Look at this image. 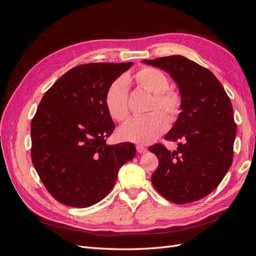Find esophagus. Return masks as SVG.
Instances as JSON below:
<instances>
[{"mask_svg": "<svg viewBox=\"0 0 256 256\" xmlns=\"http://www.w3.org/2000/svg\"><path fill=\"white\" fill-rule=\"evenodd\" d=\"M136 150L138 154H145L147 152V148L143 145H136Z\"/></svg>", "mask_w": 256, "mask_h": 256, "instance_id": "34e87169", "label": "esophagus"}]
</instances>
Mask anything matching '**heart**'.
Listing matches in <instances>:
<instances>
[{"label":"heart","mask_w":256,"mask_h":256,"mask_svg":"<svg viewBox=\"0 0 256 256\" xmlns=\"http://www.w3.org/2000/svg\"><path fill=\"white\" fill-rule=\"evenodd\" d=\"M128 84H134L152 94L148 106V114L128 122L120 129L122 138L134 143H150L164 132L168 119L175 120L182 112V98L180 92L170 86L168 76L158 68L145 66L132 74L113 81L104 95L106 111L115 122H124L129 116ZM164 112V114L158 110Z\"/></svg>","instance_id":"obj_1"}]
</instances>
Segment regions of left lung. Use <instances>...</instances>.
I'll use <instances>...</instances> for the list:
<instances>
[{
    "label": "left lung",
    "mask_w": 256,
    "mask_h": 256,
    "mask_svg": "<svg viewBox=\"0 0 256 256\" xmlns=\"http://www.w3.org/2000/svg\"><path fill=\"white\" fill-rule=\"evenodd\" d=\"M142 62L168 72L182 98V111L164 136L178 142L177 150L161 143L150 147L159 160L152 182L175 204L196 202L218 187L233 162L237 126L232 102L214 74L187 58Z\"/></svg>",
    "instance_id": "1"
}]
</instances>
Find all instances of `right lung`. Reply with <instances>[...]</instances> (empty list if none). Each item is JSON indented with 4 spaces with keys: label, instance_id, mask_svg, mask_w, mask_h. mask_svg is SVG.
<instances>
[{
    "label": "right lung",
    "instance_id": "right-lung-1",
    "mask_svg": "<svg viewBox=\"0 0 256 256\" xmlns=\"http://www.w3.org/2000/svg\"><path fill=\"white\" fill-rule=\"evenodd\" d=\"M134 63L78 65L44 92L30 122V157L46 189L60 203L84 208L108 196L134 144L108 145L115 128L104 95Z\"/></svg>",
    "mask_w": 256,
    "mask_h": 256
}]
</instances>
